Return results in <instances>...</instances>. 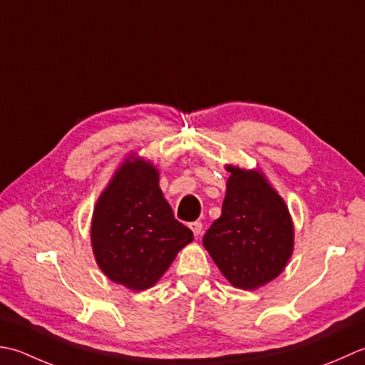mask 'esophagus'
Segmentation results:
<instances>
[{"label": "esophagus", "mask_w": 365, "mask_h": 365, "mask_svg": "<svg viewBox=\"0 0 365 365\" xmlns=\"http://www.w3.org/2000/svg\"><path fill=\"white\" fill-rule=\"evenodd\" d=\"M190 230H192V233H193V236H200L202 235V230H203V224L202 222H192L190 224Z\"/></svg>", "instance_id": "obj_1"}]
</instances>
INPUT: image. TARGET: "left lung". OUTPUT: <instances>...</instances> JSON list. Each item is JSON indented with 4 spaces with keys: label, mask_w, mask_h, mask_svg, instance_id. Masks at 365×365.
<instances>
[{
    "label": "left lung",
    "mask_w": 365,
    "mask_h": 365,
    "mask_svg": "<svg viewBox=\"0 0 365 365\" xmlns=\"http://www.w3.org/2000/svg\"><path fill=\"white\" fill-rule=\"evenodd\" d=\"M225 170L230 178L222 215L203 236V245L230 284L257 289L276 279L293 255V219L262 170Z\"/></svg>",
    "instance_id": "1"
}]
</instances>
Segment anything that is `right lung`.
I'll use <instances>...</instances> for the list:
<instances>
[{
	"instance_id": "1",
	"label": "right lung",
	"mask_w": 365,
	"mask_h": 365,
	"mask_svg": "<svg viewBox=\"0 0 365 365\" xmlns=\"http://www.w3.org/2000/svg\"><path fill=\"white\" fill-rule=\"evenodd\" d=\"M192 241L159 187V170L135 153L128 155L93 211L91 245L101 271L118 285L143 292Z\"/></svg>"
}]
</instances>
